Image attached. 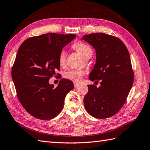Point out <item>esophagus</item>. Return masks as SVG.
I'll return each mask as SVG.
<instances>
[{
	"label": "esophagus",
	"mask_w": 150,
	"mask_h": 150,
	"mask_svg": "<svg viewBox=\"0 0 150 150\" xmlns=\"http://www.w3.org/2000/svg\"><path fill=\"white\" fill-rule=\"evenodd\" d=\"M79 84H77V83H74V86H75V88H78V87H79Z\"/></svg>",
	"instance_id": "esophagus-1"
}]
</instances>
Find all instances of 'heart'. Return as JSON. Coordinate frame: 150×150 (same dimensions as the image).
<instances>
[{"mask_svg":"<svg viewBox=\"0 0 150 150\" xmlns=\"http://www.w3.org/2000/svg\"><path fill=\"white\" fill-rule=\"evenodd\" d=\"M73 48L80 54L84 59L88 56H91L92 53H93L91 47L84 42H77L75 43L73 45ZM65 60L66 52L64 50H62L59 56V61L60 65L62 66L64 64ZM84 73L83 71H79V70H69V71L64 73V77L66 79L74 82L75 83H78V82L81 81L82 76L84 75Z\"/></svg>","mask_w":150,"mask_h":150,"instance_id":"1","label":"heart"}]
</instances>
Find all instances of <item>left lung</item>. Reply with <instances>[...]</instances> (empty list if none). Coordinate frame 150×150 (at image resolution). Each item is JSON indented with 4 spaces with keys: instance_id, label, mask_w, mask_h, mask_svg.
Returning a JSON list of instances; mask_svg holds the SVG:
<instances>
[{
    "instance_id": "1",
    "label": "left lung",
    "mask_w": 150,
    "mask_h": 150,
    "mask_svg": "<svg viewBox=\"0 0 150 150\" xmlns=\"http://www.w3.org/2000/svg\"><path fill=\"white\" fill-rule=\"evenodd\" d=\"M81 39L90 44L96 53V62L89 79L101 81L98 88L88 85L84 107L97 119L112 117L125 103L133 83L128 50L122 40L103 33L85 35Z\"/></svg>"
}]
</instances>
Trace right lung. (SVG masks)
<instances>
[{
	"instance_id": "obj_1",
	"label": "right lung",
	"mask_w": 150,
	"mask_h": 150,
	"mask_svg": "<svg viewBox=\"0 0 150 150\" xmlns=\"http://www.w3.org/2000/svg\"><path fill=\"white\" fill-rule=\"evenodd\" d=\"M76 37L75 34L47 33L24 40L16 55L11 70L19 101L31 115L50 120L62 110L73 82L61 79L56 88L50 79L59 70V56L63 47Z\"/></svg>"
}]
</instances>
